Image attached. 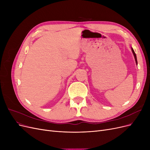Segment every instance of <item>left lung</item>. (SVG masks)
I'll use <instances>...</instances> for the list:
<instances>
[{
  "label": "left lung",
  "mask_w": 150,
  "mask_h": 150,
  "mask_svg": "<svg viewBox=\"0 0 150 150\" xmlns=\"http://www.w3.org/2000/svg\"><path fill=\"white\" fill-rule=\"evenodd\" d=\"M131 51H132V52H133V55H134V59H135V61H136V63H137V64H138V62H137V55H136V54H135V52H134V50H133V48H131Z\"/></svg>",
  "instance_id": "left-lung-1"
}]
</instances>
